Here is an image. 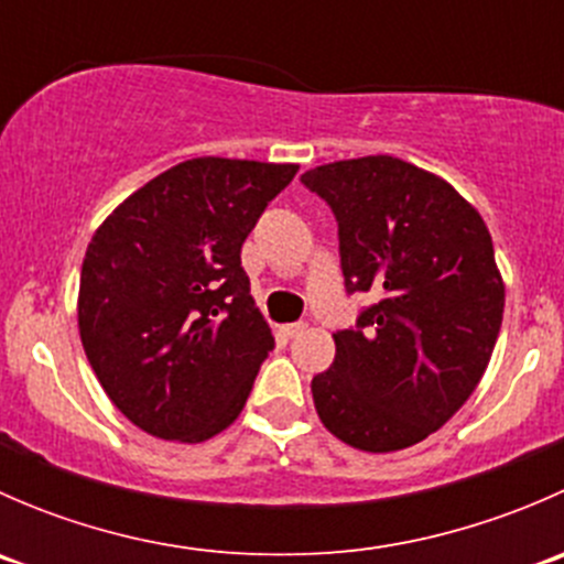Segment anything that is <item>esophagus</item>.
Returning <instances> with one entry per match:
<instances>
[{
  "label": "esophagus",
  "mask_w": 564,
  "mask_h": 564,
  "mask_svg": "<svg viewBox=\"0 0 564 564\" xmlns=\"http://www.w3.org/2000/svg\"><path fill=\"white\" fill-rule=\"evenodd\" d=\"M305 329V322H294V324H281V335L283 338H294Z\"/></svg>",
  "instance_id": "esophagus-1"
}]
</instances>
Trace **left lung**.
Returning a JSON list of instances; mask_svg holds the SVG:
<instances>
[{
    "label": "left lung",
    "instance_id": "1",
    "mask_svg": "<svg viewBox=\"0 0 564 564\" xmlns=\"http://www.w3.org/2000/svg\"><path fill=\"white\" fill-rule=\"evenodd\" d=\"M300 180L333 209L346 294H377L333 335V366L311 382L318 417L357 451L417 445L491 360L505 311L491 235L456 187L398 158L327 163Z\"/></svg>",
    "mask_w": 564,
    "mask_h": 564
}]
</instances>
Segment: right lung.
Returning <instances> with one entry per match:
<instances>
[{"label": "right lung", "instance_id": "right-lung-1", "mask_svg": "<svg viewBox=\"0 0 564 564\" xmlns=\"http://www.w3.org/2000/svg\"><path fill=\"white\" fill-rule=\"evenodd\" d=\"M294 163L193 158L124 198L78 289L87 360L113 406L158 440L204 442L246 406L275 349L240 250Z\"/></svg>", "mask_w": 564, "mask_h": 564}]
</instances>
